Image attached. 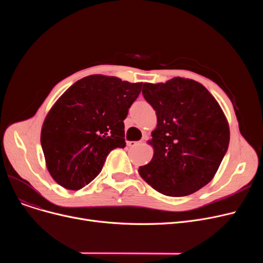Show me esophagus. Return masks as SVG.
<instances>
[{
  "instance_id": "1",
  "label": "esophagus",
  "mask_w": 263,
  "mask_h": 263,
  "mask_svg": "<svg viewBox=\"0 0 263 263\" xmlns=\"http://www.w3.org/2000/svg\"><path fill=\"white\" fill-rule=\"evenodd\" d=\"M127 145H128L129 147H134V146H137V145H140V142H135V141H131V142H128V143H127Z\"/></svg>"
}]
</instances>
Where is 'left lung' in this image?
<instances>
[{
  "label": "left lung",
  "mask_w": 263,
  "mask_h": 263,
  "mask_svg": "<svg viewBox=\"0 0 263 263\" xmlns=\"http://www.w3.org/2000/svg\"><path fill=\"white\" fill-rule=\"evenodd\" d=\"M143 95L158 123L147 142L154 157L140 166V176L164 195L195 193L212 180L228 149L225 113L210 91L191 79L144 83Z\"/></svg>",
  "instance_id": "1"
}]
</instances>
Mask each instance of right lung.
Instances as JSON below:
<instances>
[{
	"mask_svg": "<svg viewBox=\"0 0 263 263\" xmlns=\"http://www.w3.org/2000/svg\"><path fill=\"white\" fill-rule=\"evenodd\" d=\"M142 85L91 74L60 97L40 133L46 166L55 182L80 190L99 175L110 150L126 147L123 120Z\"/></svg>",
	"mask_w": 263,
	"mask_h": 263,
	"instance_id": "right-lung-1",
	"label": "right lung"
}]
</instances>
